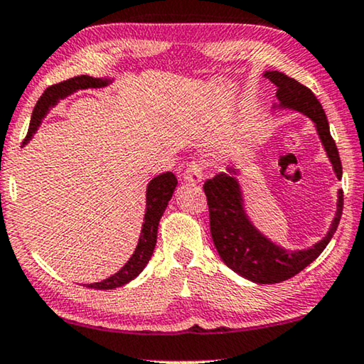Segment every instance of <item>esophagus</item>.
Returning a JSON list of instances; mask_svg holds the SVG:
<instances>
[{
    "instance_id": "1",
    "label": "esophagus",
    "mask_w": 364,
    "mask_h": 364,
    "mask_svg": "<svg viewBox=\"0 0 364 364\" xmlns=\"http://www.w3.org/2000/svg\"><path fill=\"white\" fill-rule=\"evenodd\" d=\"M203 173H204V168L198 161H193V164H189L186 166V171H184V181L186 183H191V184H199L203 181Z\"/></svg>"
}]
</instances>
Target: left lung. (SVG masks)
<instances>
[{"mask_svg": "<svg viewBox=\"0 0 364 364\" xmlns=\"http://www.w3.org/2000/svg\"><path fill=\"white\" fill-rule=\"evenodd\" d=\"M271 83L276 85V97L273 109H291L307 116L314 122L321 139L322 147L327 154L335 175L341 178V161L335 145L322 105L307 86L301 85L287 75L267 70L263 73ZM242 168L227 166V171L217 173L213 180L204 183V193L208 196L210 234L222 262L242 278L250 279L257 284H274L296 276L309 267L321 255L337 230L343 210V191L338 189L337 213L332 225L322 240L302 250H287L271 240L247 214L243 204V193L238 183Z\"/></svg>", "mask_w": 364, "mask_h": 364, "instance_id": "left-lung-1", "label": "left lung"}]
</instances>
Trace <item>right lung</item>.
Returning <instances> with one entry per match:
<instances>
[{
    "instance_id": "right-lung-1",
    "label": "right lung",
    "mask_w": 364,
    "mask_h": 364,
    "mask_svg": "<svg viewBox=\"0 0 364 364\" xmlns=\"http://www.w3.org/2000/svg\"><path fill=\"white\" fill-rule=\"evenodd\" d=\"M111 78H93L88 75H81V77L70 78L62 83L48 86L43 91V95L39 97L37 105L32 111L29 130H27V137L24 144L29 142L32 135L37 132V129L41 127L43 117L47 116L48 111L52 107H55L58 102L70 95L77 93L80 90H88V88H105V86L111 85ZM178 184L176 176L171 171L161 173V175L155 176L154 180H150L147 184V193H145V214H144V224L142 230H140V237L137 242V247L132 253V257L127 259V263L114 273L109 278L100 281V283H91L86 284V287L91 289H114V287H121L124 284L130 283V281L137 278L142 273L144 268L147 267L150 262L151 255H154L155 245H156V232H159V224L161 215H164L165 209L170 199L175 193V188Z\"/></svg>"
}]
</instances>
